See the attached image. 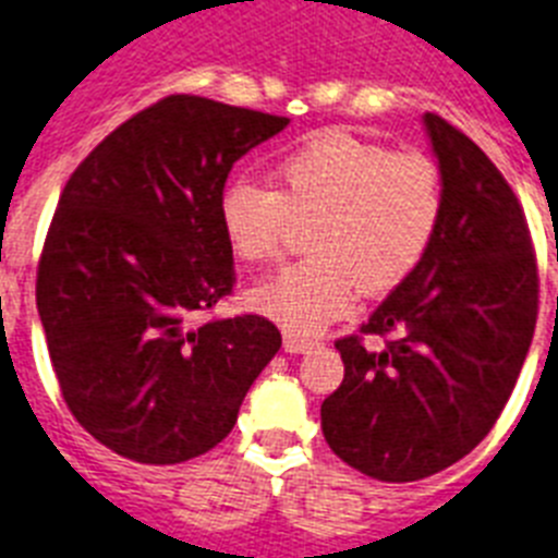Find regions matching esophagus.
<instances>
[{"instance_id": "esophagus-1", "label": "esophagus", "mask_w": 558, "mask_h": 558, "mask_svg": "<svg viewBox=\"0 0 558 558\" xmlns=\"http://www.w3.org/2000/svg\"><path fill=\"white\" fill-rule=\"evenodd\" d=\"M312 347H315V341H312V338H303V335H294V332L283 335V350H287L289 355H301V352H310Z\"/></svg>"}]
</instances>
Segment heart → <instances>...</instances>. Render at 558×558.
Wrapping results in <instances>:
<instances>
[{"mask_svg":"<svg viewBox=\"0 0 558 558\" xmlns=\"http://www.w3.org/2000/svg\"><path fill=\"white\" fill-rule=\"evenodd\" d=\"M444 177L421 151H396L343 129L312 134L275 166V189L234 180L220 194V232L243 264H266L306 223L310 255L260 280L248 303L289 332L315 335L424 264L444 220Z\"/></svg>","mask_w":558,"mask_h":558,"instance_id":"heart-1","label":"heart"}]
</instances>
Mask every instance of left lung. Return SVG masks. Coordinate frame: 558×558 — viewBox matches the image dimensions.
<instances>
[{"label":"left lung","mask_w":558,"mask_h":558,"mask_svg":"<svg viewBox=\"0 0 558 558\" xmlns=\"http://www.w3.org/2000/svg\"><path fill=\"white\" fill-rule=\"evenodd\" d=\"M444 177V220L424 264L361 335L335 341L343 381L320 404L338 459L378 482H418L493 429L538 315L536 252L519 197L468 134L424 114ZM364 333H381V351Z\"/></svg>","instance_id":"obj_1"}]
</instances>
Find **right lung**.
I'll list each match as a JSON object with an SVG mask.
<instances>
[{
	"label": "right lung",
	"instance_id": "add662e5",
	"mask_svg": "<svg viewBox=\"0 0 558 558\" xmlns=\"http://www.w3.org/2000/svg\"><path fill=\"white\" fill-rule=\"evenodd\" d=\"M287 117L171 94L114 129L59 194L36 310L68 410L140 464L223 441L280 350L260 315L192 326L234 287L220 194L234 162Z\"/></svg>",
	"mask_w": 558,
	"mask_h": 558
}]
</instances>
